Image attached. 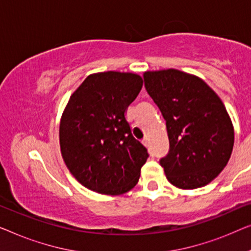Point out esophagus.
Listing matches in <instances>:
<instances>
[{
	"mask_svg": "<svg viewBox=\"0 0 251 251\" xmlns=\"http://www.w3.org/2000/svg\"><path fill=\"white\" fill-rule=\"evenodd\" d=\"M143 144L146 147H149L150 146V142H149V139H148V137H144L143 139Z\"/></svg>",
	"mask_w": 251,
	"mask_h": 251,
	"instance_id": "34e87169",
	"label": "esophagus"
}]
</instances>
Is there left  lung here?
Segmentation results:
<instances>
[{
  "instance_id": "left-lung-1",
  "label": "left lung",
  "mask_w": 251,
  "mask_h": 251,
  "mask_svg": "<svg viewBox=\"0 0 251 251\" xmlns=\"http://www.w3.org/2000/svg\"><path fill=\"white\" fill-rule=\"evenodd\" d=\"M147 92L159 107L169 139L160 165L176 188L207 185L230 159L234 129L220 97L195 75L177 69L143 74Z\"/></svg>"
}]
</instances>
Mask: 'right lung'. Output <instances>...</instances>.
<instances>
[{"label":"right lung","mask_w":251,"mask_h":251,"mask_svg":"<svg viewBox=\"0 0 251 251\" xmlns=\"http://www.w3.org/2000/svg\"><path fill=\"white\" fill-rule=\"evenodd\" d=\"M142 85L136 74H92L66 105L59 130L62 158L92 191L123 195L139 182L149 153L133 136L125 114Z\"/></svg>","instance_id":"1"}]
</instances>
